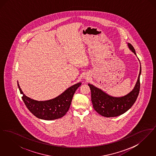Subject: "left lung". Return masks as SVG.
Here are the masks:
<instances>
[{"instance_id":"1","label":"left lung","mask_w":156,"mask_h":156,"mask_svg":"<svg viewBox=\"0 0 156 156\" xmlns=\"http://www.w3.org/2000/svg\"><path fill=\"white\" fill-rule=\"evenodd\" d=\"M129 48L136 55L133 45L128 43ZM141 66L138 80L134 89L127 95L122 97H111L91 84H88L91 91V101L96 111L104 117H116L127 111L134 104L139 94Z\"/></svg>"}]
</instances>
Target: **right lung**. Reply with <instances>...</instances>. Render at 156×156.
I'll return each mask as SVG.
<instances>
[{"label": "right lung", "mask_w": 156, "mask_h": 156, "mask_svg": "<svg viewBox=\"0 0 156 156\" xmlns=\"http://www.w3.org/2000/svg\"><path fill=\"white\" fill-rule=\"evenodd\" d=\"M23 101L27 109L35 116L44 120H54L64 116L68 111L75 92L81 83H78L69 87L61 95L49 101H37L30 99L23 94L17 82Z\"/></svg>", "instance_id": "obj_1"}]
</instances>
